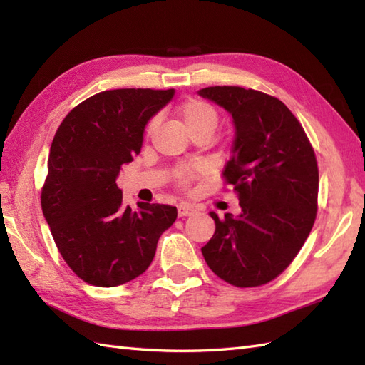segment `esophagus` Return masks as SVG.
<instances>
[{"mask_svg":"<svg viewBox=\"0 0 365 365\" xmlns=\"http://www.w3.org/2000/svg\"><path fill=\"white\" fill-rule=\"evenodd\" d=\"M197 210H196V207L195 205H191V204H188V202H182L180 205L177 207V213H178V216H191V215H195Z\"/></svg>","mask_w":365,"mask_h":365,"instance_id":"esophagus-1","label":"esophagus"}]
</instances>
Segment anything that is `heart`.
I'll use <instances>...</instances> for the list:
<instances>
[{
    "label": "heart",
    "instance_id": "obj_1",
    "mask_svg": "<svg viewBox=\"0 0 365 365\" xmlns=\"http://www.w3.org/2000/svg\"><path fill=\"white\" fill-rule=\"evenodd\" d=\"M175 114L177 118L180 119L182 125L185 130L188 131V135L191 138L195 136H207L210 138L213 135V131L218 125V111L215 108L204 102V100L199 98H187L177 105L175 108ZM155 127V122H150L149 127H147V133H152V130ZM197 174V168H187L182 169L178 173V180H180V185L187 187L192 177Z\"/></svg>",
    "mask_w": 365,
    "mask_h": 365
}]
</instances>
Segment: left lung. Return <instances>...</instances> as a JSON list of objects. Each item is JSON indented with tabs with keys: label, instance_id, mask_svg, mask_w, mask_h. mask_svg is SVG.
<instances>
[{
	"label": "left lung",
	"instance_id": "obj_1",
	"mask_svg": "<svg viewBox=\"0 0 365 365\" xmlns=\"http://www.w3.org/2000/svg\"><path fill=\"white\" fill-rule=\"evenodd\" d=\"M197 94L222 106L235 127L224 178L242 213L210 212L215 234L202 255L235 287L273 281L290 265L317 216L319 168L301 123L281 100L254 89L212 86Z\"/></svg>",
	"mask_w": 365,
	"mask_h": 365
}]
</instances>
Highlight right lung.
Segmentation results:
<instances>
[{
  "mask_svg": "<svg viewBox=\"0 0 365 365\" xmlns=\"http://www.w3.org/2000/svg\"><path fill=\"white\" fill-rule=\"evenodd\" d=\"M174 89H113L84 100L53 138L42 212L63 259L84 282L115 287L149 268L177 208L122 202L115 178L141 152L144 128Z\"/></svg>",
  "mask_w": 365,
  "mask_h": 365,
  "instance_id": "1",
  "label": "right lung"
}]
</instances>
